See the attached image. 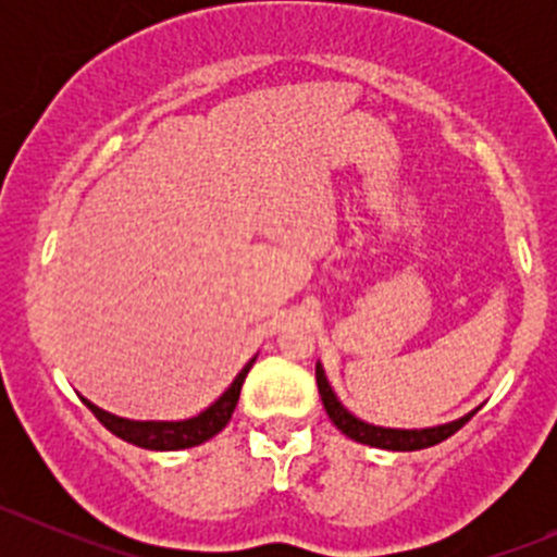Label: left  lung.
<instances>
[{"label": "left lung", "mask_w": 557, "mask_h": 557, "mask_svg": "<svg viewBox=\"0 0 557 557\" xmlns=\"http://www.w3.org/2000/svg\"><path fill=\"white\" fill-rule=\"evenodd\" d=\"M314 380H318V391L320 398H323V407L329 412L331 423L342 431L345 436H350L352 442H361V445L369 447H380V450H393V453H412V450H425V447H434L440 442H445L447 436H453L455 431L463 429L480 407H474L471 412L460 414V418L450 420V423H440V425H429V429H391V425H374L367 423V420L356 418L345 404L339 401V396L331 387L329 377H325L323 363H314Z\"/></svg>", "instance_id": "obj_1"}]
</instances>
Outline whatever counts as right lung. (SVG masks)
Wrapping results in <instances>:
<instances>
[{
    "label": "right lung",
    "instance_id": "1",
    "mask_svg": "<svg viewBox=\"0 0 557 557\" xmlns=\"http://www.w3.org/2000/svg\"><path fill=\"white\" fill-rule=\"evenodd\" d=\"M256 358L258 356H252L250 361L245 363L243 372L234 377V383L228 385L226 391H223L221 396L210 404V407L201 409L199 414H194V418H185V420L121 418V414H112V412H107V409L97 407V404H91L88 398H83V396L81 398H83V404H86V407L97 414V420L104 425L107 431H112L115 436H121V440L128 442V445H137V447H145V450H159V453L185 450V447H196V445H201V442L212 440V436L221 434V431L226 429L228 420H232V414H234V407H237V401H239V391H243L247 372L252 369Z\"/></svg>",
    "mask_w": 557,
    "mask_h": 557
}]
</instances>
